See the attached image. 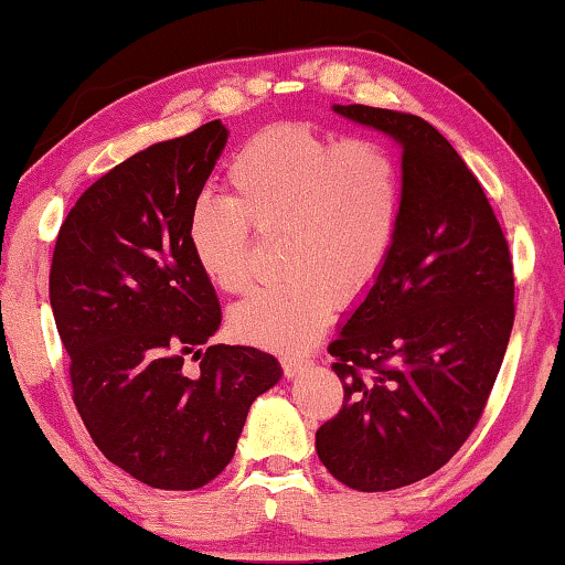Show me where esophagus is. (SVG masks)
<instances>
[{
	"label": "esophagus",
	"instance_id": "esophagus-1",
	"mask_svg": "<svg viewBox=\"0 0 565 565\" xmlns=\"http://www.w3.org/2000/svg\"><path fill=\"white\" fill-rule=\"evenodd\" d=\"M280 363H282L285 376L292 379V376H298V373L308 366V359H306V355H300V353H282L280 355Z\"/></svg>",
	"mask_w": 565,
	"mask_h": 565
}]
</instances>
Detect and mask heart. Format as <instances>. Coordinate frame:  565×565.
Returning a JSON list of instances; mask_svg holds the SVG:
<instances>
[{
  "label": "heart",
  "instance_id": "heart-1",
  "mask_svg": "<svg viewBox=\"0 0 565 565\" xmlns=\"http://www.w3.org/2000/svg\"><path fill=\"white\" fill-rule=\"evenodd\" d=\"M232 199L199 196L186 234L216 290L249 282V227L280 242L282 282L232 310V331L267 349H302L335 302L361 298L392 257L404 212L396 153L373 138L338 141L308 124H277L234 153Z\"/></svg>",
  "mask_w": 565,
  "mask_h": 565
}]
</instances>
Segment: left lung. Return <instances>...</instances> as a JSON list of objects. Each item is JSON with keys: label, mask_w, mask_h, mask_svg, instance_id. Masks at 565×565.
I'll use <instances>...</instances> for the list:
<instances>
[{"label": "left lung", "mask_w": 565, "mask_h": 565, "mask_svg": "<svg viewBox=\"0 0 565 565\" xmlns=\"http://www.w3.org/2000/svg\"><path fill=\"white\" fill-rule=\"evenodd\" d=\"M333 110L402 146L392 257L328 345L343 406L316 431L338 482L384 492L437 472L482 416L513 331V263L480 181L437 128L386 108Z\"/></svg>", "instance_id": "1"}]
</instances>
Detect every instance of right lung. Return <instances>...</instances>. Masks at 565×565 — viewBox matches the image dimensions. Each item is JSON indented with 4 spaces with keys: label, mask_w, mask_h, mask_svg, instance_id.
<instances>
[{
    "label": "right lung",
    "mask_w": 565,
    "mask_h": 565,
    "mask_svg": "<svg viewBox=\"0 0 565 565\" xmlns=\"http://www.w3.org/2000/svg\"><path fill=\"white\" fill-rule=\"evenodd\" d=\"M227 136L210 120L118 163L77 199L52 253L50 306L77 412L113 465L159 490L212 482L249 406L282 376L253 345L202 349L222 310L186 222Z\"/></svg>",
    "instance_id": "add662e5"
}]
</instances>
